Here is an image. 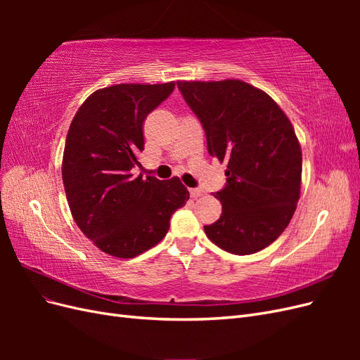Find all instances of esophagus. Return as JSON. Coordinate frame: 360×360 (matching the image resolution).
I'll use <instances>...</instances> for the list:
<instances>
[{"instance_id":"obj_1","label":"esophagus","mask_w":360,"mask_h":360,"mask_svg":"<svg viewBox=\"0 0 360 360\" xmlns=\"http://www.w3.org/2000/svg\"><path fill=\"white\" fill-rule=\"evenodd\" d=\"M189 193H191V197L192 198H200V197H202V193H204V191L202 189H198V188H192V189H189Z\"/></svg>"}]
</instances>
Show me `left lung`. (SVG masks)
<instances>
[{"instance_id": "obj_1", "label": "left lung", "mask_w": 360, "mask_h": 360, "mask_svg": "<svg viewBox=\"0 0 360 360\" xmlns=\"http://www.w3.org/2000/svg\"><path fill=\"white\" fill-rule=\"evenodd\" d=\"M177 86L202 124L209 155L228 163L225 186L213 193L222 214L204 231L226 252L255 254L284 233L300 197L302 150L290 120L243 81Z\"/></svg>"}]
</instances>
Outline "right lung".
Wrapping results in <instances>:
<instances>
[{"mask_svg": "<svg viewBox=\"0 0 360 360\" xmlns=\"http://www.w3.org/2000/svg\"><path fill=\"white\" fill-rule=\"evenodd\" d=\"M176 84H118L94 91L73 117L63 183L73 219L103 252L134 258L158 245L189 200L181 181L135 177L143 124Z\"/></svg>", "mask_w": 360, "mask_h": 360, "instance_id": "right-lung-1", "label": "right lung"}]
</instances>
